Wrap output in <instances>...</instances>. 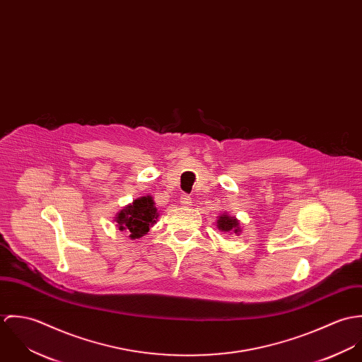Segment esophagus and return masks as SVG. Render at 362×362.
Segmentation results:
<instances>
[{"instance_id": "obj_1", "label": "esophagus", "mask_w": 362, "mask_h": 362, "mask_svg": "<svg viewBox=\"0 0 362 362\" xmlns=\"http://www.w3.org/2000/svg\"><path fill=\"white\" fill-rule=\"evenodd\" d=\"M180 202H181L182 205L188 206V205H191V197H188L187 194H182V195L180 197Z\"/></svg>"}]
</instances>
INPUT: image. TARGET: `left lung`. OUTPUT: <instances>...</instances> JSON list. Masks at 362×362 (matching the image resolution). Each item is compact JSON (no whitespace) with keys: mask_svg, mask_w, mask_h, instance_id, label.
I'll return each mask as SVG.
<instances>
[{"mask_svg":"<svg viewBox=\"0 0 362 362\" xmlns=\"http://www.w3.org/2000/svg\"><path fill=\"white\" fill-rule=\"evenodd\" d=\"M217 227H218V230L226 231V233H228V231L230 233H235V234L240 233V223H238V220L231 217V216H227V214L218 216Z\"/></svg>","mask_w":362,"mask_h":362,"instance_id":"8db88e82","label":"left lung"}]
</instances>
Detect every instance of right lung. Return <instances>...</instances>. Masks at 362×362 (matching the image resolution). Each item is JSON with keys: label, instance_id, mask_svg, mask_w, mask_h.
I'll list each match as a JSON object with an SVG mask.
<instances>
[{"label": "right lung", "instance_id": "1", "mask_svg": "<svg viewBox=\"0 0 362 362\" xmlns=\"http://www.w3.org/2000/svg\"><path fill=\"white\" fill-rule=\"evenodd\" d=\"M157 209L151 197H144L132 202V205L122 209L115 217L118 228L129 233L132 240L144 237L157 218Z\"/></svg>", "mask_w": 362, "mask_h": 362}]
</instances>
